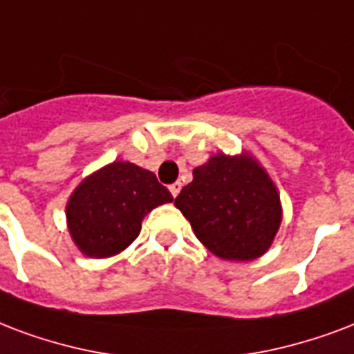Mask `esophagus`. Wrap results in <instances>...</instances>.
Listing matches in <instances>:
<instances>
[{"label":"esophagus","mask_w":354,"mask_h":354,"mask_svg":"<svg viewBox=\"0 0 354 354\" xmlns=\"http://www.w3.org/2000/svg\"><path fill=\"white\" fill-rule=\"evenodd\" d=\"M169 189H171V195L176 198L178 193H180V189H182V183H180V182L172 183V185H169Z\"/></svg>","instance_id":"34e87169"}]
</instances>
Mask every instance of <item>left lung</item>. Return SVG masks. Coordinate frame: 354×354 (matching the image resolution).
<instances>
[{
    "label": "left lung",
    "mask_w": 354,
    "mask_h": 354,
    "mask_svg": "<svg viewBox=\"0 0 354 354\" xmlns=\"http://www.w3.org/2000/svg\"><path fill=\"white\" fill-rule=\"evenodd\" d=\"M174 206L198 241L228 261H252L271 249L282 223L279 189L247 150L213 153L193 171Z\"/></svg>",
    "instance_id": "8db88e82"
}]
</instances>
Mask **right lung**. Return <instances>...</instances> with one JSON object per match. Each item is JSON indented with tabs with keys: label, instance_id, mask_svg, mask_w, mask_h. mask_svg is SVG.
<instances>
[{
	"label": "right lung",
	"instance_id": "right-lung-1",
	"mask_svg": "<svg viewBox=\"0 0 354 354\" xmlns=\"http://www.w3.org/2000/svg\"><path fill=\"white\" fill-rule=\"evenodd\" d=\"M172 202L156 174L129 161L102 167L72 191L66 225L81 254L111 258L137 239L141 223L153 207Z\"/></svg>",
	"mask_w": 354,
	"mask_h": 354
}]
</instances>
